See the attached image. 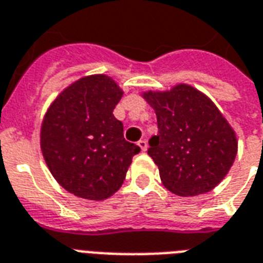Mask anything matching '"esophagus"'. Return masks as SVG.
Instances as JSON below:
<instances>
[{
  "label": "esophagus",
  "instance_id": "34e87169",
  "mask_svg": "<svg viewBox=\"0 0 263 263\" xmlns=\"http://www.w3.org/2000/svg\"><path fill=\"white\" fill-rule=\"evenodd\" d=\"M137 145L141 148L142 152H145V151L148 149V144H146V140H140V141L137 142Z\"/></svg>",
  "mask_w": 263,
  "mask_h": 263
}]
</instances>
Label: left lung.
Instances as JSON below:
<instances>
[{
  "label": "left lung",
  "mask_w": 263,
  "mask_h": 263,
  "mask_svg": "<svg viewBox=\"0 0 263 263\" xmlns=\"http://www.w3.org/2000/svg\"><path fill=\"white\" fill-rule=\"evenodd\" d=\"M141 96L154 108L158 136L148 155L162 184L178 196L210 192L225 178L237 154V137L209 96L188 83Z\"/></svg>",
  "instance_id": "obj_1"
}]
</instances>
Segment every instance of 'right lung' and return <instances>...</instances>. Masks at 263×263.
I'll return each mask as SVG.
<instances>
[{
  "label": "right lung",
  "mask_w": 263,
  "mask_h": 263,
  "mask_svg": "<svg viewBox=\"0 0 263 263\" xmlns=\"http://www.w3.org/2000/svg\"><path fill=\"white\" fill-rule=\"evenodd\" d=\"M123 96L105 74L82 77L49 105L41 125V151L67 192L105 200L121 188L140 146L123 138L114 108Z\"/></svg>",
  "instance_id": "add662e5"
}]
</instances>
